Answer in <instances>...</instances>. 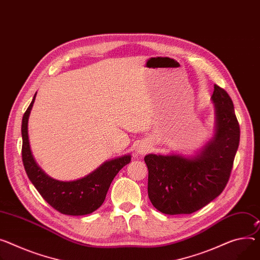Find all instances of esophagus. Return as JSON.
<instances>
[{
    "mask_svg": "<svg viewBox=\"0 0 260 260\" xmlns=\"http://www.w3.org/2000/svg\"><path fill=\"white\" fill-rule=\"evenodd\" d=\"M136 151H137V153L138 154H145L148 150H147V147H145V146H138L137 147V149H136Z\"/></svg>",
    "mask_w": 260,
    "mask_h": 260,
    "instance_id": "34e87169",
    "label": "esophagus"
}]
</instances>
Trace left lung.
<instances>
[{"mask_svg":"<svg viewBox=\"0 0 260 260\" xmlns=\"http://www.w3.org/2000/svg\"><path fill=\"white\" fill-rule=\"evenodd\" d=\"M216 133L201 155L192 159L178 155L149 154L148 194L153 206L166 214H189L201 209L226 187L239 144V124L233 102L214 84Z\"/></svg>","mask_w":260,"mask_h":260,"instance_id":"obj_1","label":"left lung"}]
</instances>
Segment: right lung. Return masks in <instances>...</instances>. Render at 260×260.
<instances>
[{
  "label": "right lung",
  "instance_id": "add662e5",
  "mask_svg": "<svg viewBox=\"0 0 260 260\" xmlns=\"http://www.w3.org/2000/svg\"><path fill=\"white\" fill-rule=\"evenodd\" d=\"M36 95V93H35ZM35 95L22 121V158L32 184L54 209L68 215H85L101 206L116 174L131 161L130 155L106 161L88 176L76 181H58L46 175L32 156L28 138V118Z\"/></svg>",
  "mask_w": 260,
  "mask_h": 260
}]
</instances>
